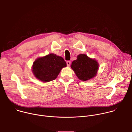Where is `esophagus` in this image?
<instances>
[{"label":"esophagus","mask_w":132,"mask_h":132,"mask_svg":"<svg viewBox=\"0 0 132 132\" xmlns=\"http://www.w3.org/2000/svg\"><path fill=\"white\" fill-rule=\"evenodd\" d=\"M70 63H71V62H70V61H67V62H66L67 66H70Z\"/></svg>","instance_id":"1"}]
</instances>
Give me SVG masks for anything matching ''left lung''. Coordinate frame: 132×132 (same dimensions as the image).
Here are the masks:
<instances>
[{
    "label": "left lung",
    "instance_id": "left-lung-1",
    "mask_svg": "<svg viewBox=\"0 0 132 132\" xmlns=\"http://www.w3.org/2000/svg\"><path fill=\"white\" fill-rule=\"evenodd\" d=\"M71 68L79 79L88 80L96 75L99 68V64L95 59L88 57L86 54H79L76 60L72 62Z\"/></svg>",
    "mask_w": 132,
    "mask_h": 132
}]
</instances>
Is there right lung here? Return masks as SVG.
Segmentation results:
<instances>
[{
  "mask_svg": "<svg viewBox=\"0 0 132 132\" xmlns=\"http://www.w3.org/2000/svg\"><path fill=\"white\" fill-rule=\"evenodd\" d=\"M66 66L63 57L51 53L37 59L33 63L32 72L37 79L46 82L55 79Z\"/></svg>",
  "mask_w": 132,
  "mask_h": 132,
  "instance_id": "right-lung-1",
  "label": "right lung"
}]
</instances>
